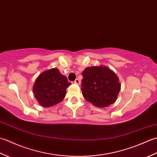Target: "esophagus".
<instances>
[{"instance_id":"obj_1","label":"esophagus","mask_w":157,"mask_h":157,"mask_svg":"<svg viewBox=\"0 0 157 157\" xmlns=\"http://www.w3.org/2000/svg\"><path fill=\"white\" fill-rule=\"evenodd\" d=\"M74 83L76 84H80V80H79V79H76L74 81Z\"/></svg>"}]
</instances>
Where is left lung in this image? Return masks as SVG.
<instances>
[{
	"label": "left lung",
	"mask_w": 157,
	"mask_h": 157,
	"mask_svg": "<svg viewBox=\"0 0 157 157\" xmlns=\"http://www.w3.org/2000/svg\"><path fill=\"white\" fill-rule=\"evenodd\" d=\"M82 91L84 98L98 107L114 103L121 89L115 73L107 67L93 66L82 72Z\"/></svg>",
	"instance_id": "obj_1"
}]
</instances>
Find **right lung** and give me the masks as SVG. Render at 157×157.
Segmentation results:
<instances>
[{"mask_svg":"<svg viewBox=\"0 0 157 157\" xmlns=\"http://www.w3.org/2000/svg\"><path fill=\"white\" fill-rule=\"evenodd\" d=\"M71 85L67 78L56 68L45 71L36 79L33 88L35 98L44 107H51L61 102L66 89Z\"/></svg>","mask_w":157,"mask_h":157,"instance_id":"obj_1","label":"right lung"}]
</instances>
